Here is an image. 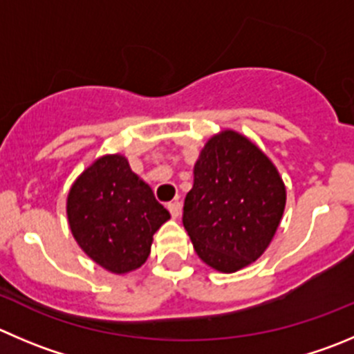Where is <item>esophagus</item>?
<instances>
[{
	"label": "esophagus",
	"mask_w": 354,
	"mask_h": 354,
	"mask_svg": "<svg viewBox=\"0 0 354 354\" xmlns=\"http://www.w3.org/2000/svg\"><path fill=\"white\" fill-rule=\"evenodd\" d=\"M180 203L179 201H171V203H168V210H170V214H171V217L174 218H177L180 215Z\"/></svg>",
	"instance_id": "esophagus-1"
}]
</instances>
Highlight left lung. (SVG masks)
Here are the masks:
<instances>
[{
    "instance_id": "left-lung-1",
    "label": "left lung",
    "mask_w": 354,
    "mask_h": 354,
    "mask_svg": "<svg viewBox=\"0 0 354 354\" xmlns=\"http://www.w3.org/2000/svg\"><path fill=\"white\" fill-rule=\"evenodd\" d=\"M184 227L198 257L218 272H236L266 252L280 225L287 189L268 154L225 129L200 151Z\"/></svg>"
}]
</instances>
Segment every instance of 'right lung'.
Wrapping results in <instances>:
<instances>
[{
	"label": "right lung",
	"mask_w": 354,
	"mask_h": 354,
	"mask_svg": "<svg viewBox=\"0 0 354 354\" xmlns=\"http://www.w3.org/2000/svg\"><path fill=\"white\" fill-rule=\"evenodd\" d=\"M66 214L80 248L113 274L139 269L149 257L154 233L170 218L120 153L99 156L76 177Z\"/></svg>",
	"instance_id": "obj_1"
}]
</instances>
